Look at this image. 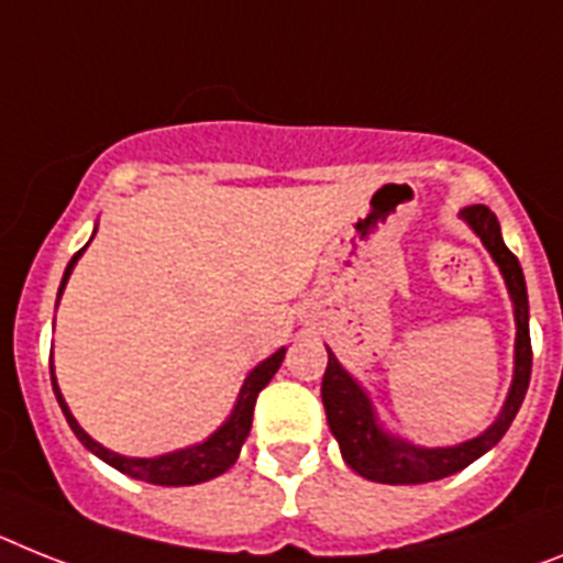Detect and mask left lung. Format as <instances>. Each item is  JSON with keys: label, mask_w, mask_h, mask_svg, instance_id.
Instances as JSON below:
<instances>
[{"label": "left lung", "mask_w": 563, "mask_h": 563, "mask_svg": "<svg viewBox=\"0 0 563 563\" xmlns=\"http://www.w3.org/2000/svg\"><path fill=\"white\" fill-rule=\"evenodd\" d=\"M472 231L478 234L481 243L489 249L493 260L500 266V274L507 280V289L512 295L515 303V325H518V338H515V377L509 398L504 404V412L495 420L493 427L484 434L472 438V441L461 443V446H450V450H418L412 443H404L398 438H389L380 432L372 415L369 398L363 395V389L354 384L352 377L343 372L332 352H329V363H325L323 395L325 420L329 429L338 438L343 461L352 466L363 478L377 481V484H429V481H441L446 475H455L472 461H478L484 452H489L495 443L507 434L509 423L515 420L518 409L523 404L527 386H530L532 375V343H530V300H527V283H523L521 263L504 245L500 238L498 217L486 206H470L461 211Z\"/></svg>", "instance_id": "left-lung-1"}]
</instances>
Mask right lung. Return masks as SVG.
<instances>
[{
  "instance_id": "add662e5",
  "label": "right lung",
  "mask_w": 563,
  "mask_h": 563,
  "mask_svg": "<svg viewBox=\"0 0 563 563\" xmlns=\"http://www.w3.org/2000/svg\"><path fill=\"white\" fill-rule=\"evenodd\" d=\"M82 252L85 249H79V252L70 257L68 268H65L63 286H59V295H63L70 268H74V263H77ZM283 357H286V349L274 352L268 361L260 363L257 369L245 377L234 412H231V418L225 420L223 427L211 434L209 441L200 443V446H191V450L172 452V455H159V457H122L117 455V452H108L106 446H99L97 441H91V438L79 429L74 415L68 412V406H65L63 395H59V386H56L54 369H51V384H54L56 400H59V406H63V415L68 418V427L74 429V434H77L79 441H82L93 455L102 457L106 464H111L113 470L125 472V475H131V478L148 481V484L191 486V484H202V481L217 478V475H223V472L238 461L240 446H243L245 434H249V429H252V415H254V404H257V395L266 389V384L274 377V372L280 369Z\"/></svg>"
}]
</instances>
